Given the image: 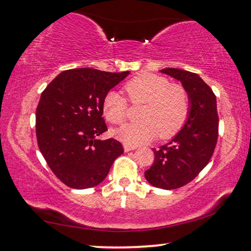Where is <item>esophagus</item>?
Here are the masks:
<instances>
[{"label":"esophagus","instance_id":"1","mask_svg":"<svg viewBox=\"0 0 251 251\" xmlns=\"http://www.w3.org/2000/svg\"><path fill=\"white\" fill-rule=\"evenodd\" d=\"M123 149H125V151L126 152H129V151H131V150H134L136 149V147H134V146H130V145H123Z\"/></svg>","mask_w":251,"mask_h":251}]
</instances>
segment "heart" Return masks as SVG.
Returning <instances> with one entry per match:
<instances>
[{
  "label": "heart",
  "mask_w": 251,
  "mask_h": 251,
  "mask_svg": "<svg viewBox=\"0 0 251 251\" xmlns=\"http://www.w3.org/2000/svg\"><path fill=\"white\" fill-rule=\"evenodd\" d=\"M126 91L133 104H145L139 115L142 122L115 131V136L126 145L146 144L157 136L173 138L187 120L190 101L186 90L178 84H171L164 76L138 75L126 83ZM102 110L106 120L113 125H121L128 117V103L115 91L104 96Z\"/></svg>",
  "instance_id": "b5f03b06"
}]
</instances>
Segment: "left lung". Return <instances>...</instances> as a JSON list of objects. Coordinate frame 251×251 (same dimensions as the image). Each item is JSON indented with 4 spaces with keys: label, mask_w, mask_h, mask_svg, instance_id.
Masks as SVG:
<instances>
[{
    "label": "left lung",
    "mask_w": 251,
    "mask_h": 251,
    "mask_svg": "<svg viewBox=\"0 0 251 251\" xmlns=\"http://www.w3.org/2000/svg\"><path fill=\"white\" fill-rule=\"evenodd\" d=\"M160 73L182 83L190 111L179 132L168 144L152 149L155 161L145 177L152 186L175 190L194 179L213 155L219 129L217 98L195 73L178 68H165Z\"/></svg>",
    "instance_id": "8db88e82"
}]
</instances>
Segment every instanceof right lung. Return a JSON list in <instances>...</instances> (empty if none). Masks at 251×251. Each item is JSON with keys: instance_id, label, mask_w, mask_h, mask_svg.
Returning <instances> with one entry per match:
<instances>
[{"instance_id": "right-lung-1", "label": "right lung", "mask_w": 251, "mask_h": 251, "mask_svg": "<svg viewBox=\"0 0 251 251\" xmlns=\"http://www.w3.org/2000/svg\"><path fill=\"white\" fill-rule=\"evenodd\" d=\"M130 72L94 68L61 72L42 92L36 112V134L42 156L65 185L85 190L102 183L123 153L115 139L101 140L107 126L102 102Z\"/></svg>"}]
</instances>
